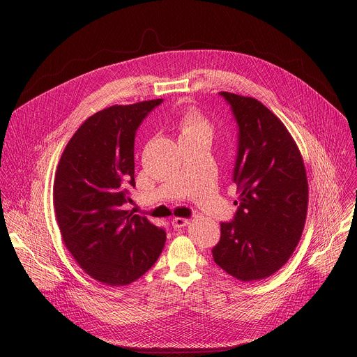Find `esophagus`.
<instances>
[{"instance_id": "1", "label": "esophagus", "mask_w": 357, "mask_h": 357, "mask_svg": "<svg viewBox=\"0 0 357 357\" xmlns=\"http://www.w3.org/2000/svg\"><path fill=\"white\" fill-rule=\"evenodd\" d=\"M171 223H172V226H174L175 229H181V227H185V226L189 225V219H185V218H174Z\"/></svg>"}]
</instances>
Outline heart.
I'll return each mask as SVG.
<instances>
[{"instance_id":"obj_1","label":"heart","mask_w":357,"mask_h":357,"mask_svg":"<svg viewBox=\"0 0 357 357\" xmlns=\"http://www.w3.org/2000/svg\"><path fill=\"white\" fill-rule=\"evenodd\" d=\"M181 137H206L211 139L215 134V126L197 110H188L178 123Z\"/></svg>"}]
</instances>
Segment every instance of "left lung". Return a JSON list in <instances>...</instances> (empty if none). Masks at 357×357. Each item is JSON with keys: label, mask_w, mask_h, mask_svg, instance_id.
Masks as SVG:
<instances>
[{"label": "left lung", "mask_w": 357, "mask_h": 357, "mask_svg": "<svg viewBox=\"0 0 357 357\" xmlns=\"http://www.w3.org/2000/svg\"><path fill=\"white\" fill-rule=\"evenodd\" d=\"M238 124V211L220 223L215 263L243 282L275 274L294 254L308 213V178L284 123L254 97L220 91Z\"/></svg>", "instance_id": "8db88e82"}]
</instances>
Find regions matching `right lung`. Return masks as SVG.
<instances>
[{
  "instance_id": "right-lung-1",
  "label": "right lung",
  "mask_w": 357,
  "mask_h": 357,
  "mask_svg": "<svg viewBox=\"0 0 357 357\" xmlns=\"http://www.w3.org/2000/svg\"><path fill=\"white\" fill-rule=\"evenodd\" d=\"M161 101L114 105L90 116L56 168L54 206L63 243L86 274L109 287L137 281L165 245L162 229L124 208L135 186V131Z\"/></svg>"
}]
</instances>
